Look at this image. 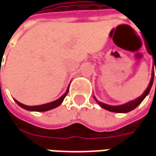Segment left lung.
Listing matches in <instances>:
<instances>
[{"label": "left lung", "mask_w": 156, "mask_h": 156, "mask_svg": "<svg viewBox=\"0 0 156 156\" xmlns=\"http://www.w3.org/2000/svg\"><path fill=\"white\" fill-rule=\"evenodd\" d=\"M146 48H147V46H146ZM149 51V50H148ZM150 53V52H149ZM153 55V54H152ZM153 58H154V66H155L156 68V62L154 60V55H153ZM153 66V67H154ZM154 72H152V74H151V82H150V83L148 85L147 88L145 89V91L143 93V94L140 96L139 98H135L134 100H131V101L128 102V103H125L124 105H116V106H114V105H106V104H104V103H102V102L98 101L97 100V98H95L94 96V98L95 99V101L98 103V105L101 106L102 108H105L106 110H108V111L110 112H115V113H128V112L131 111V110H133L134 108L137 107L138 105H140L141 102L143 101L144 99V98L149 94V93L151 91V87H152V84H153V81H154ZM155 87H156V83H155Z\"/></svg>", "instance_id": "8db88e82"}]
</instances>
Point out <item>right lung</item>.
Returning <instances> with one entry per match:
<instances>
[{
    "label": "right lung",
    "mask_w": 156,
    "mask_h": 156,
    "mask_svg": "<svg viewBox=\"0 0 156 156\" xmlns=\"http://www.w3.org/2000/svg\"><path fill=\"white\" fill-rule=\"evenodd\" d=\"M68 89H69V86H68V89H67V91L65 92L64 94H62V97H60L59 98H58L57 100H55V101H52L51 103H48V104H45V105H37V106H27V105H25L22 104V103H20L17 100H16V103L17 104V105L20 106V107H22V108H24L26 110H28V111H37V112H44V111H48V110H51L52 108H55L58 107L59 105H61L62 101H63V99L66 97V95L68 94Z\"/></svg>",
    "instance_id": "1"
}]
</instances>
